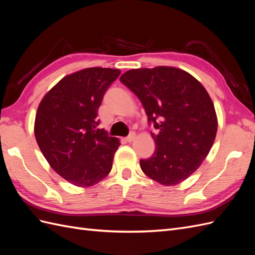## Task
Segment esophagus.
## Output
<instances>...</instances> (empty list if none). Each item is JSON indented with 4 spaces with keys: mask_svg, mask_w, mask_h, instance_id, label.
<instances>
[{
    "mask_svg": "<svg viewBox=\"0 0 255 255\" xmlns=\"http://www.w3.org/2000/svg\"><path fill=\"white\" fill-rule=\"evenodd\" d=\"M135 137H136L135 133H130V134L126 138V140H127L128 142H132V141L135 139Z\"/></svg>",
    "mask_w": 255,
    "mask_h": 255,
    "instance_id": "esophagus-1",
    "label": "esophagus"
}]
</instances>
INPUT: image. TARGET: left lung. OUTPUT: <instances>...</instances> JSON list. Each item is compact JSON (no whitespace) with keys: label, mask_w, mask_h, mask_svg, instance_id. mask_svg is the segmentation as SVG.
Wrapping results in <instances>:
<instances>
[{"label":"left lung","mask_w":255,"mask_h":255,"mask_svg":"<svg viewBox=\"0 0 255 255\" xmlns=\"http://www.w3.org/2000/svg\"><path fill=\"white\" fill-rule=\"evenodd\" d=\"M122 84L140 100L156 132V149L140 168L165 186L180 184L207 156L218 121L210 95L188 72L174 67L133 69L123 73Z\"/></svg>","instance_id":"1"}]
</instances>
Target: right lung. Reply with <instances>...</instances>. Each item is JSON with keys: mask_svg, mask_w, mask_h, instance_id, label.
Masks as SVG:
<instances>
[{"mask_svg": "<svg viewBox=\"0 0 255 255\" xmlns=\"http://www.w3.org/2000/svg\"><path fill=\"white\" fill-rule=\"evenodd\" d=\"M121 73L118 69L87 68L61 79L38 106L34 132L52 169L79 187L109 175L120 141L98 128L103 96Z\"/></svg>", "mask_w": 255, "mask_h": 255, "instance_id": "right-lung-1", "label": "right lung"}]
</instances>
